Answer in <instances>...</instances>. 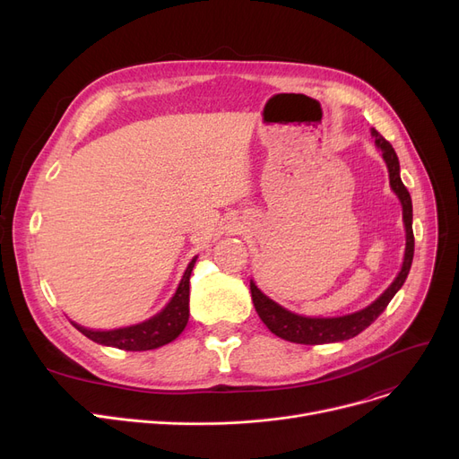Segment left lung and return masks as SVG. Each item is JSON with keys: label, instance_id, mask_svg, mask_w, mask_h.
Here are the masks:
<instances>
[{"label": "left lung", "instance_id": "8db88e82", "mask_svg": "<svg viewBox=\"0 0 459 459\" xmlns=\"http://www.w3.org/2000/svg\"><path fill=\"white\" fill-rule=\"evenodd\" d=\"M372 135L376 137L377 149L381 151V156L387 163L389 169V180L391 187L398 195L403 210V225H405V255L403 264L398 277L393 281V284L385 290L372 305L367 308L353 312V315L339 316V318H307L294 315V312L282 308L279 303L264 296L256 284L251 281V298L255 303V308L258 312L260 320L266 324V327L281 336V339L296 344H329V342H341L357 336L360 331H365L381 312L387 308L394 294L400 290L402 284L407 279L409 270H411L413 253H415V236H413V204L411 195H409L407 187L403 186L400 178V161L393 149V144L385 139L377 130L372 128Z\"/></svg>", "mask_w": 459, "mask_h": 459}]
</instances>
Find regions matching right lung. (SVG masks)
Segmentation results:
<instances>
[{
	"label": "right lung",
	"instance_id": "right-lung-1",
	"mask_svg": "<svg viewBox=\"0 0 459 459\" xmlns=\"http://www.w3.org/2000/svg\"><path fill=\"white\" fill-rule=\"evenodd\" d=\"M195 260L197 258H193L187 264L173 299L167 303V307L160 312V315L152 316L151 320L141 322L137 325L123 327V329H113V331H92L74 322H72V325H74L80 333H83L92 342L126 350V351H147V350H156L160 346L173 342L184 331L189 318V277H191L193 266H195Z\"/></svg>",
	"mask_w": 459,
	"mask_h": 459
}]
</instances>
